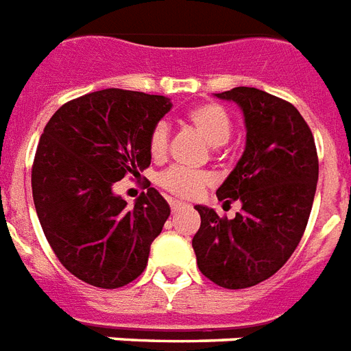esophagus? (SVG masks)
<instances>
[{
  "mask_svg": "<svg viewBox=\"0 0 351 351\" xmlns=\"http://www.w3.org/2000/svg\"><path fill=\"white\" fill-rule=\"evenodd\" d=\"M169 206H171V211H173V213H176V211H180V209L184 208L186 204L180 202V200H169Z\"/></svg>",
  "mask_w": 351,
  "mask_h": 351,
  "instance_id": "34e87169",
  "label": "esophagus"
}]
</instances>
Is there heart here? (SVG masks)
<instances>
[{
	"label": "heart",
	"mask_w": 351,
	"mask_h": 351,
	"mask_svg": "<svg viewBox=\"0 0 351 351\" xmlns=\"http://www.w3.org/2000/svg\"><path fill=\"white\" fill-rule=\"evenodd\" d=\"M187 120L195 131L211 145L219 149L228 142L233 129L231 114L215 101L198 104L187 112ZM149 154L154 160L165 158L169 149V125L165 121H156L147 136ZM211 184V175L206 171H189L182 167H169L158 176V186L178 198H195Z\"/></svg>",
	"instance_id": "1"
}]
</instances>
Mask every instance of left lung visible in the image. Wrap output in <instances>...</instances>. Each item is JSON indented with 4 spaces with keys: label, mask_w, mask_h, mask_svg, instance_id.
<instances>
[{
    "label": "left lung",
    "mask_w": 351,
    "mask_h": 351,
    "mask_svg": "<svg viewBox=\"0 0 351 351\" xmlns=\"http://www.w3.org/2000/svg\"><path fill=\"white\" fill-rule=\"evenodd\" d=\"M244 111L245 151L217 189L219 200L242 202L234 219L197 206L193 237L198 269L217 286L251 288L288 262L310 219L319 158L311 129L289 101L255 87L217 95Z\"/></svg>",
    "instance_id": "1"
}]
</instances>
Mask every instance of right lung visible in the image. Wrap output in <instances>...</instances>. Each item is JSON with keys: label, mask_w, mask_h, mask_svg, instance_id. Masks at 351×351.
Masks as SVG:
<instances>
[{"label": "right lung", "mask_w": 351, "mask_h": 351, "mask_svg": "<svg viewBox=\"0 0 351 351\" xmlns=\"http://www.w3.org/2000/svg\"><path fill=\"white\" fill-rule=\"evenodd\" d=\"M169 98L104 89L63 104L47 121L32 164V198L41 230L67 271L96 288L132 282L169 217L154 187L132 208L112 193L125 175L151 165L149 131Z\"/></svg>", "instance_id": "1"}]
</instances>
